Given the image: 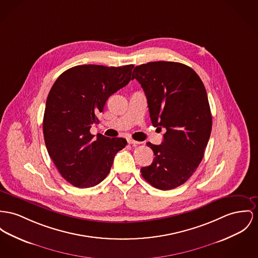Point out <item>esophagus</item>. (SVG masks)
I'll return each instance as SVG.
<instances>
[{"instance_id": "obj_1", "label": "esophagus", "mask_w": 258, "mask_h": 258, "mask_svg": "<svg viewBox=\"0 0 258 258\" xmlns=\"http://www.w3.org/2000/svg\"><path fill=\"white\" fill-rule=\"evenodd\" d=\"M127 142H128L129 145H138V144H140V142L135 141V140H133V139H127Z\"/></svg>"}]
</instances>
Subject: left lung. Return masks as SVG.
<instances>
[{
  "mask_svg": "<svg viewBox=\"0 0 258 258\" xmlns=\"http://www.w3.org/2000/svg\"><path fill=\"white\" fill-rule=\"evenodd\" d=\"M132 79L143 88L153 125L165 128L161 145H147L155 158L141 168L144 179L156 189L183 185L201 163L211 133L212 116L206 88L189 67L153 61L133 70Z\"/></svg>",
  "mask_w": 258,
  "mask_h": 258,
  "instance_id": "1",
  "label": "left lung"
}]
</instances>
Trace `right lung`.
<instances>
[{
	"label": "right lung",
	"instance_id": "1",
	"mask_svg": "<svg viewBox=\"0 0 258 258\" xmlns=\"http://www.w3.org/2000/svg\"><path fill=\"white\" fill-rule=\"evenodd\" d=\"M133 64L119 68L77 66L61 73L48 95L43 133L60 175L77 188L100 184L110 171L123 138L90 133L107 99L131 80Z\"/></svg>",
	"mask_w": 258,
	"mask_h": 258
}]
</instances>
